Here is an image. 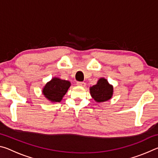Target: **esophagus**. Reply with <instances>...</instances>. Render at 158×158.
<instances>
[{"label": "esophagus", "instance_id": "34e87169", "mask_svg": "<svg viewBox=\"0 0 158 158\" xmlns=\"http://www.w3.org/2000/svg\"><path fill=\"white\" fill-rule=\"evenodd\" d=\"M77 85H79V86H82V87H84L85 85V83L84 81H77Z\"/></svg>", "mask_w": 158, "mask_h": 158}]
</instances>
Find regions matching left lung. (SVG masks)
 I'll return each mask as SVG.
<instances>
[{
	"label": "left lung",
	"instance_id": "8db88e82",
	"mask_svg": "<svg viewBox=\"0 0 158 158\" xmlns=\"http://www.w3.org/2000/svg\"><path fill=\"white\" fill-rule=\"evenodd\" d=\"M113 85L109 84L107 80L105 78H100L97 84L90 87V93L91 97L98 102L110 100L113 95Z\"/></svg>",
	"mask_w": 158,
	"mask_h": 158
}]
</instances>
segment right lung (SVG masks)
Listing matches in <instances>:
<instances>
[{
	"mask_svg": "<svg viewBox=\"0 0 158 158\" xmlns=\"http://www.w3.org/2000/svg\"><path fill=\"white\" fill-rule=\"evenodd\" d=\"M70 82L58 77H53L47 82L42 89V93L52 102H60L70 86Z\"/></svg>",
	"mask_w": 158,
	"mask_h": 158,
	"instance_id": "add662e5",
	"label": "right lung"
}]
</instances>
